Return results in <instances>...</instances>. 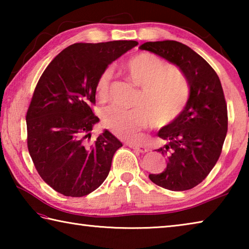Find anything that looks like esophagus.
<instances>
[{
  "instance_id": "obj_1",
  "label": "esophagus",
  "mask_w": 249,
  "mask_h": 249,
  "mask_svg": "<svg viewBox=\"0 0 249 249\" xmlns=\"http://www.w3.org/2000/svg\"><path fill=\"white\" fill-rule=\"evenodd\" d=\"M129 147H130V148L135 149V150L140 151V153H142V154L147 153V151H148V149H147L146 147H144V146H138V145H133V144H129Z\"/></svg>"
}]
</instances>
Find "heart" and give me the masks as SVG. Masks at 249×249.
Instances as JSON below:
<instances>
[{"label":"heart","instance_id":"obj_1","mask_svg":"<svg viewBox=\"0 0 249 249\" xmlns=\"http://www.w3.org/2000/svg\"><path fill=\"white\" fill-rule=\"evenodd\" d=\"M129 79L141 87L135 107L124 109L115 105L103 108L102 125L122 140H134L151 123L166 126L182 114L190 100V83L181 70L168 67L161 58L141 53L125 62ZM113 77L111 68L104 69L95 82V93L101 101L107 99Z\"/></svg>","mask_w":249,"mask_h":249}]
</instances>
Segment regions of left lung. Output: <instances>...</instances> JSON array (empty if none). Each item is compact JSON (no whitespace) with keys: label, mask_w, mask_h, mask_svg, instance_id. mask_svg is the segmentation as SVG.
Wrapping results in <instances>:
<instances>
[{"label":"left lung","mask_w":249,"mask_h":249,"mask_svg":"<svg viewBox=\"0 0 249 249\" xmlns=\"http://www.w3.org/2000/svg\"><path fill=\"white\" fill-rule=\"evenodd\" d=\"M140 48L178 66L190 83L183 113L158 133L167 142L158 149L167 157V168L149 175L154 183L168 190H190L208 177L222 153L229 117L221 81L200 54L179 41H148Z\"/></svg>","instance_id":"1"}]
</instances>
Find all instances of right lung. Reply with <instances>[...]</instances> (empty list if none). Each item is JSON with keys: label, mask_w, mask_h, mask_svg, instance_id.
Masks as SVG:
<instances>
[{"label": "right lung", "mask_w": 249, "mask_h": 249, "mask_svg": "<svg viewBox=\"0 0 249 249\" xmlns=\"http://www.w3.org/2000/svg\"><path fill=\"white\" fill-rule=\"evenodd\" d=\"M138 43H77L54 57L41 74L26 113L27 148L37 172L54 191L83 196L98 189L122 142L104 130L90 132L95 82L107 67Z\"/></svg>", "instance_id": "obj_1"}]
</instances>
